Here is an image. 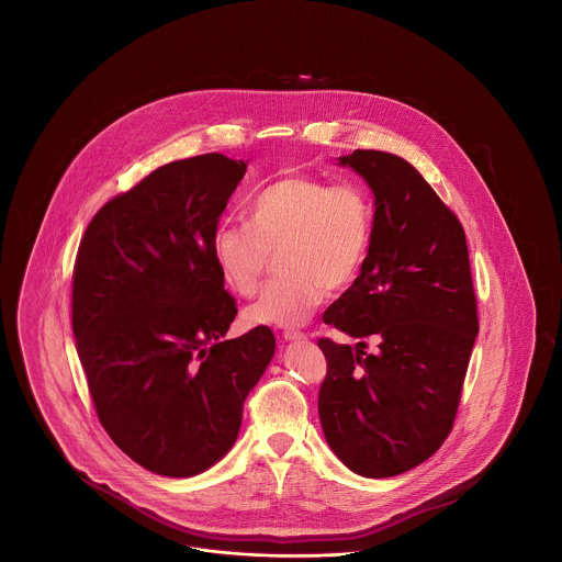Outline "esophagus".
Returning <instances> with one entry per match:
<instances>
[{
	"label": "esophagus",
	"mask_w": 562,
	"mask_h": 562,
	"mask_svg": "<svg viewBox=\"0 0 562 562\" xmlns=\"http://www.w3.org/2000/svg\"><path fill=\"white\" fill-rule=\"evenodd\" d=\"M282 337H284L286 341H303V339H307V335H305V333L294 330V328H286V330L282 333Z\"/></svg>",
	"instance_id": "esophagus-1"
}]
</instances>
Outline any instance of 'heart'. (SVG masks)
Segmentation results:
<instances>
[{
    "instance_id": "1",
    "label": "heart",
    "mask_w": 562,
    "mask_h": 562,
    "mask_svg": "<svg viewBox=\"0 0 562 562\" xmlns=\"http://www.w3.org/2000/svg\"><path fill=\"white\" fill-rule=\"evenodd\" d=\"M246 223H221L213 234L216 268L240 296L259 291L271 255L280 256L286 278L269 284L244 312L250 326H296L326 296V286H349L371 248L373 204L356 183L284 175L252 193Z\"/></svg>"
}]
</instances>
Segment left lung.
<instances>
[{
  "mask_svg": "<svg viewBox=\"0 0 562 562\" xmlns=\"http://www.w3.org/2000/svg\"><path fill=\"white\" fill-rule=\"evenodd\" d=\"M341 164L367 179L376 209L360 276L322 316L360 344L318 341V413L351 472L387 479L424 463L453 429L479 335L476 293L465 232L413 164L374 149ZM369 336L374 355L363 351Z\"/></svg>",
  "mask_w": 562,
  "mask_h": 562,
  "instance_id": "1",
  "label": "left lung"
}]
</instances>
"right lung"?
I'll use <instances>...</instances> for the list:
<instances>
[{"label":"right lung","mask_w":562,"mask_h":562,"mask_svg":"<svg viewBox=\"0 0 562 562\" xmlns=\"http://www.w3.org/2000/svg\"><path fill=\"white\" fill-rule=\"evenodd\" d=\"M246 164L170 161L92 216L71 286L76 349L109 438L149 472L188 479L232 449L276 349L268 326L225 337L236 299L213 234Z\"/></svg>","instance_id":"add662e5"}]
</instances>
